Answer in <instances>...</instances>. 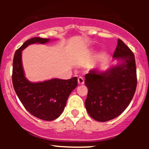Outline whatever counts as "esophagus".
<instances>
[{
    "label": "esophagus",
    "mask_w": 149,
    "mask_h": 149,
    "mask_svg": "<svg viewBox=\"0 0 149 149\" xmlns=\"http://www.w3.org/2000/svg\"><path fill=\"white\" fill-rule=\"evenodd\" d=\"M84 79H83V77H79V78H78V83L79 85L84 84Z\"/></svg>",
    "instance_id": "obj_1"
}]
</instances>
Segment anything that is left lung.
Here are the masks:
<instances>
[{"mask_svg":"<svg viewBox=\"0 0 149 149\" xmlns=\"http://www.w3.org/2000/svg\"><path fill=\"white\" fill-rule=\"evenodd\" d=\"M113 57L120 63L102 72L90 70L85 76L88 90L85 108L89 115L100 122L120 115L132 100L137 84L134 54L119 38Z\"/></svg>","mask_w":149,"mask_h":149,"instance_id":"8db88e82","label":"left lung"}]
</instances>
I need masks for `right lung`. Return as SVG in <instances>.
I'll return each instance as SVG.
<instances>
[{"label":"right lung","instance_id":"add662e5","mask_svg":"<svg viewBox=\"0 0 149 149\" xmlns=\"http://www.w3.org/2000/svg\"><path fill=\"white\" fill-rule=\"evenodd\" d=\"M49 38L35 37L26 40L15 53L13 84L17 95L31 115L43 120H53L62 113L71 92L78 85L77 77L69 80L53 79L31 83L25 77L22 52L31 44H45Z\"/></svg>","mask_w":149,"mask_h":149}]
</instances>
